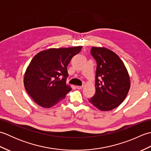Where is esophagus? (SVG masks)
Listing matches in <instances>:
<instances>
[{"label":"esophagus","instance_id":"1","mask_svg":"<svg viewBox=\"0 0 151 151\" xmlns=\"http://www.w3.org/2000/svg\"><path fill=\"white\" fill-rule=\"evenodd\" d=\"M83 88H84V86H76V88H77L78 89H82Z\"/></svg>","mask_w":151,"mask_h":151}]
</instances>
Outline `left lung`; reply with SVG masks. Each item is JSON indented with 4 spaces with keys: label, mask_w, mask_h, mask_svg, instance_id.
Masks as SVG:
<instances>
[{
    "label": "left lung",
    "mask_w": 151,
    "mask_h": 151,
    "mask_svg": "<svg viewBox=\"0 0 151 151\" xmlns=\"http://www.w3.org/2000/svg\"><path fill=\"white\" fill-rule=\"evenodd\" d=\"M91 54L97 62L95 93L89 102L101 111L119 106L130 88L128 70L120 58L105 47H93Z\"/></svg>",
    "instance_id": "obj_1"
}]
</instances>
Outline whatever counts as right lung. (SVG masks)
Wrapping results in <instances>:
<instances>
[{"instance_id": "right-lung-1", "label": "right lung", "mask_w": 151, "mask_h": 151, "mask_svg": "<svg viewBox=\"0 0 151 151\" xmlns=\"http://www.w3.org/2000/svg\"><path fill=\"white\" fill-rule=\"evenodd\" d=\"M82 47L52 48L37 53L31 60L24 75V86L33 101L49 108L65 98L71 87L66 84L67 67ZM64 78L60 79V76Z\"/></svg>"}]
</instances>
